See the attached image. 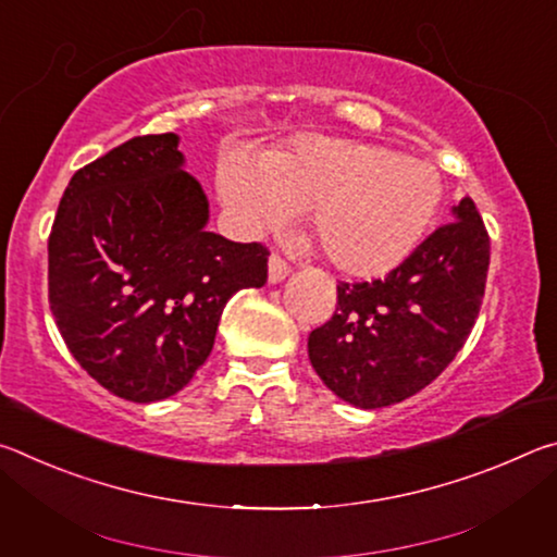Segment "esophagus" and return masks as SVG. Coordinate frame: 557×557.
<instances>
[{"label": "esophagus", "mask_w": 557, "mask_h": 557, "mask_svg": "<svg viewBox=\"0 0 557 557\" xmlns=\"http://www.w3.org/2000/svg\"><path fill=\"white\" fill-rule=\"evenodd\" d=\"M268 272H270V282H282L289 275L292 268H289V262L280 256V252H272L270 262H268Z\"/></svg>", "instance_id": "1"}]
</instances>
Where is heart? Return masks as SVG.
Masks as SVG:
<instances>
[{
    "instance_id": "1",
    "label": "heart",
    "mask_w": 557,
    "mask_h": 557,
    "mask_svg": "<svg viewBox=\"0 0 557 557\" xmlns=\"http://www.w3.org/2000/svg\"><path fill=\"white\" fill-rule=\"evenodd\" d=\"M223 203L248 231L307 211L324 258L354 277H375L410 256L437 213L435 166L385 147L309 137L262 157L260 172L240 157L219 169Z\"/></svg>"
}]
</instances>
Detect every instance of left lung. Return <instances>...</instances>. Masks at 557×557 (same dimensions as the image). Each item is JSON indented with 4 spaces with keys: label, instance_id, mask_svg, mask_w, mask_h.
<instances>
[{
    "label": "left lung",
    "instance_id": "left-lung-1",
    "mask_svg": "<svg viewBox=\"0 0 557 557\" xmlns=\"http://www.w3.org/2000/svg\"><path fill=\"white\" fill-rule=\"evenodd\" d=\"M486 225L471 199L398 268L373 282H338L336 309L309 334V361L338 398L385 408L420 393L465 346L482 309Z\"/></svg>",
    "mask_w": 557,
    "mask_h": 557
}]
</instances>
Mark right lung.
Instances as JSON below:
<instances>
[{
  "label": "right lung",
  "instance_id": "obj_1",
  "mask_svg": "<svg viewBox=\"0 0 557 557\" xmlns=\"http://www.w3.org/2000/svg\"><path fill=\"white\" fill-rule=\"evenodd\" d=\"M174 132L139 135L65 186L49 235V305L102 388L169 398L209 358L225 301L268 282L270 250L206 231L209 201Z\"/></svg>",
  "mask_w": 557,
  "mask_h": 557
}]
</instances>
